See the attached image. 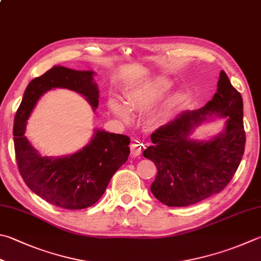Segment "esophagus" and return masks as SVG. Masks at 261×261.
Masks as SVG:
<instances>
[{
  "instance_id": "34e87169",
  "label": "esophagus",
  "mask_w": 261,
  "mask_h": 261,
  "mask_svg": "<svg viewBox=\"0 0 261 261\" xmlns=\"http://www.w3.org/2000/svg\"><path fill=\"white\" fill-rule=\"evenodd\" d=\"M145 145L142 143V142L134 140L133 141V143L130 145V154L133 156H137V155H141L142 154V151L144 150Z\"/></svg>"
}]
</instances>
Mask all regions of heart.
I'll list each match as a JSON object with an SVG mask.
<instances>
[{
    "label": "heart",
    "mask_w": 261,
    "mask_h": 261,
    "mask_svg": "<svg viewBox=\"0 0 261 261\" xmlns=\"http://www.w3.org/2000/svg\"><path fill=\"white\" fill-rule=\"evenodd\" d=\"M171 86H173V82L169 78L162 76L149 78V80H145L139 83V84L127 88V91L125 92L126 105L117 97H110L108 100V108L119 119L129 121L130 110L145 111L151 109L155 103H158L164 97ZM180 99V93H176V94L171 95L166 101L164 110L170 109L171 107L176 106Z\"/></svg>",
    "instance_id": "heart-1"
}]
</instances>
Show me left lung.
Here are the masks:
<instances>
[{
    "mask_svg": "<svg viewBox=\"0 0 261 261\" xmlns=\"http://www.w3.org/2000/svg\"><path fill=\"white\" fill-rule=\"evenodd\" d=\"M216 116L225 119L222 132L208 140L191 139L198 126ZM151 141L143 155L158 170L151 192L161 203L186 207L219 193L233 178L244 152L242 96L222 70L213 100L177 115L152 133Z\"/></svg>",
    "mask_w": 261,
    "mask_h": 261,
    "instance_id": "obj_1",
    "label": "left lung"
}]
</instances>
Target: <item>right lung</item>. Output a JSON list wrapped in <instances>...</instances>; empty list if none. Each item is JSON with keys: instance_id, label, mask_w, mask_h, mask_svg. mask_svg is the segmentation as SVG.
Returning <instances> with one entry per match:
<instances>
[{"instance_id": "1", "label": "right lung", "mask_w": 261, "mask_h": 261, "mask_svg": "<svg viewBox=\"0 0 261 261\" xmlns=\"http://www.w3.org/2000/svg\"><path fill=\"white\" fill-rule=\"evenodd\" d=\"M95 73L52 67L29 83L14 117V151L23 181L34 193L60 208L77 210L94 204L111 177L128 159L130 140L126 135L95 128L90 142L73 153L42 155L24 136L27 120L41 96L56 88L78 93L95 111L100 96Z\"/></svg>"}]
</instances>
